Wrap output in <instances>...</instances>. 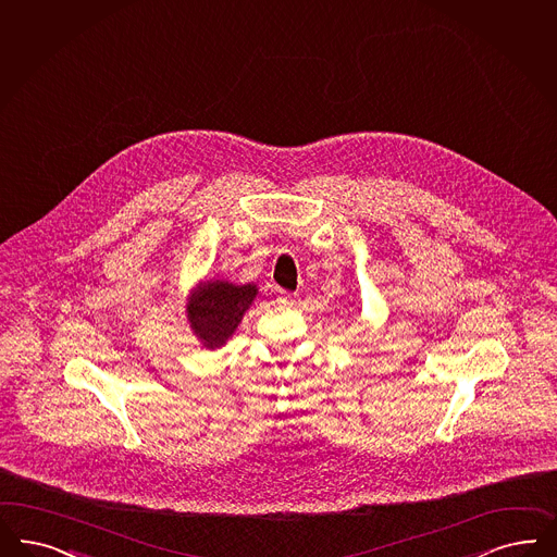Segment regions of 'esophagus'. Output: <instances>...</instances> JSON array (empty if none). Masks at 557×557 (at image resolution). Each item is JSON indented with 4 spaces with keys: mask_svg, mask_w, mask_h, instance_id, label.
Segmentation results:
<instances>
[{
    "mask_svg": "<svg viewBox=\"0 0 557 557\" xmlns=\"http://www.w3.org/2000/svg\"><path fill=\"white\" fill-rule=\"evenodd\" d=\"M281 295H283V297H281L283 301H295V293H287V290H281Z\"/></svg>",
    "mask_w": 557,
    "mask_h": 557,
    "instance_id": "esophagus-1",
    "label": "esophagus"
}]
</instances>
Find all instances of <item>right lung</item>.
<instances>
[{
  "label": "right lung",
  "instance_id": "right-lung-1",
  "mask_svg": "<svg viewBox=\"0 0 557 557\" xmlns=\"http://www.w3.org/2000/svg\"><path fill=\"white\" fill-rule=\"evenodd\" d=\"M256 295L258 287L251 283L233 285L228 281H207L187 299V322L207 349L223 347Z\"/></svg>",
  "mask_w": 557,
  "mask_h": 557
}]
</instances>
